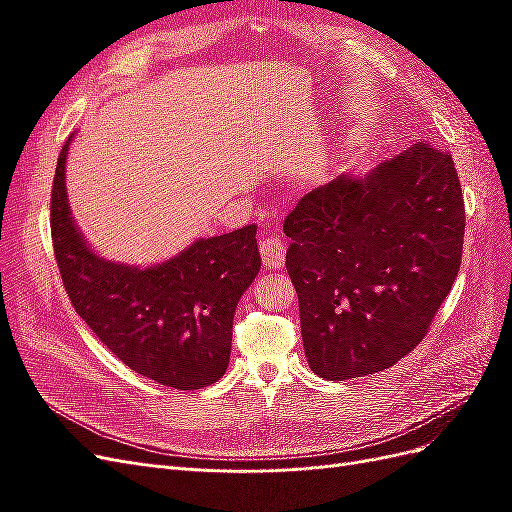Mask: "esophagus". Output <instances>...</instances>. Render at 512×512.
Returning <instances> with one entry per match:
<instances>
[{"instance_id":"1","label":"esophagus","mask_w":512,"mask_h":512,"mask_svg":"<svg viewBox=\"0 0 512 512\" xmlns=\"http://www.w3.org/2000/svg\"><path fill=\"white\" fill-rule=\"evenodd\" d=\"M260 254H262V262H265L267 267L280 269L284 267V260H286V243L275 235L265 237L260 241Z\"/></svg>"}]
</instances>
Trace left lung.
I'll list each match as a JSON object with an SVG mask.
<instances>
[{"mask_svg":"<svg viewBox=\"0 0 512 512\" xmlns=\"http://www.w3.org/2000/svg\"><path fill=\"white\" fill-rule=\"evenodd\" d=\"M463 230L453 156L427 141L305 194L284 232L314 374L367 376L421 344L455 284Z\"/></svg>","mask_w":512,"mask_h":512,"instance_id":"8db88e82","label":"left lung"}]
</instances>
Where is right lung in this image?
<instances>
[{
  "instance_id": "right-lung-1",
  "label": "right lung",
  "mask_w": 512,
  "mask_h": 512,
  "mask_svg": "<svg viewBox=\"0 0 512 512\" xmlns=\"http://www.w3.org/2000/svg\"><path fill=\"white\" fill-rule=\"evenodd\" d=\"M61 147L51 192V237L61 282L87 327L121 363L181 391L218 382L228 367L232 318L260 271L256 224L200 239L164 265L102 260L72 222Z\"/></svg>"
}]
</instances>
